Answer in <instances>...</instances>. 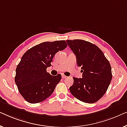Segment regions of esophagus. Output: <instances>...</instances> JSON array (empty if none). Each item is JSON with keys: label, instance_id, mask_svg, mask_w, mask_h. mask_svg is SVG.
<instances>
[{"label": "esophagus", "instance_id": "34e87169", "mask_svg": "<svg viewBox=\"0 0 127 127\" xmlns=\"http://www.w3.org/2000/svg\"><path fill=\"white\" fill-rule=\"evenodd\" d=\"M62 78H63V79H64V78H67V76H66L65 75H62Z\"/></svg>", "mask_w": 127, "mask_h": 127}]
</instances>
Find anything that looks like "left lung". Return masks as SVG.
<instances>
[{
    "label": "left lung",
    "mask_w": 127,
    "mask_h": 127,
    "mask_svg": "<svg viewBox=\"0 0 127 127\" xmlns=\"http://www.w3.org/2000/svg\"><path fill=\"white\" fill-rule=\"evenodd\" d=\"M81 67L82 78H74L71 93L83 102L93 103L106 92L112 78L111 66L97 45L83 40H66Z\"/></svg>",
    "instance_id": "obj_1"
}]
</instances>
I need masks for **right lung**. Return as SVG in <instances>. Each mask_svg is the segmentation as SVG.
Instances as JSON below:
<instances>
[{
  "instance_id": "1",
  "label": "right lung",
  "mask_w": 127,
  "mask_h": 127,
  "mask_svg": "<svg viewBox=\"0 0 127 127\" xmlns=\"http://www.w3.org/2000/svg\"><path fill=\"white\" fill-rule=\"evenodd\" d=\"M67 46L64 40L44 42L30 48L23 55L16 68L15 82L19 92L30 103L42 102L53 93L62 79L46 72L55 55Z\"/></svg>"
}]
</instances>
